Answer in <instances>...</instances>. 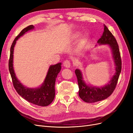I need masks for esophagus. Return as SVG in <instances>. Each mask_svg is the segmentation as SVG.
<instances>
[{
  "mask_svg": "<svg viewBox=\"0 0 133 133\" xmlns=\"http://www.w3.org/2000/svg\"><path fill=\"white\" fill-rule=\"evenodd\" d=\"M63 66L66 68H70L71 67V63L70 61L66 60L63 62Z\"/></svg>",
  "mask_w": 133,
  "mask_h": 133,
  "instance_id": "esophagus-1",
  "label": "esophagus"
}]
</instances>
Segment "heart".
Segmentation results:
<instances>
[{
	"label": "heart",
	"mask_w": 133,
	"mask_h": 133,
	"mask_svg": "<svg viewBox=\"0 0 133 133\" xmlns=\"http://www.w3.org/2000/svg\"><path fill=\"white\" fill-rule=\"evenodd\" d=\"M80 36L79 33H76L72 36V39L73 41L77 40ZM90 43V38L87 34L83 36L78 42L77 45V51L79 52H84L88 47Z\"/></svg>",
	"instance_id": "b5f03b06"
}]
</instances>
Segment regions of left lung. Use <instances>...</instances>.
<instances>
[{
    "label": "left lung",
    "instance_id": "obj_1",
    "mask_svg": "<svg viewBox=\"0 0 133 133\" xmlns=\"http://www.w3.org/2000/svg\"><path fill=\"white\" fill-rule=\"evenodd\" d=\"M104 32L97 43L99 45H107L111 49L115 63V72L107 84L104 86L97 87L88 84L83 79L82 72L79 69L75 70L79 87V96L81 99L88 103L102 101L109 97L115 89L121 72L122 62L118 45L105 24H104Z\"/></svg>",
    "mask_w": 133,
    "mask_h": 133
}]
</instances>
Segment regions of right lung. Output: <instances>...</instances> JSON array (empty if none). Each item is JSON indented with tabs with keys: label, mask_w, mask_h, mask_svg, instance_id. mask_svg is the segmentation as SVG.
I'll return each mask as SVG.
<instances>
[{
	"label": "right lung",
	"mask_w": 133,
	"mask_h": 133,
	"mask_svg": "<svg viewBox=\"0 0 133 133\" xmlns=\"http://www.w3.org/2000/svg\"><path fill=\"white\" fill-rule=\"evenodd\" d=\"M34 29V26L33 25L26 27L14 39L10 48L9 69L15 89L19 95L32 104L40 106H47L53 101L55 96V81L61 69V62L50 66L44 82L37 88H28L23 85L17 78L14 68V50L16 41L26 33Z\"/></svg>",
	"instance_id": "obj_1"
}]
</instances>
